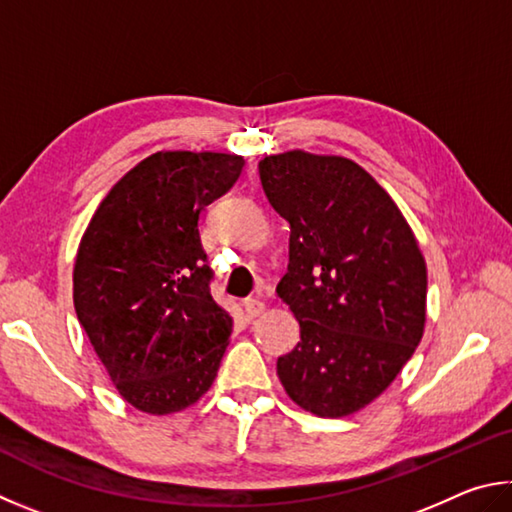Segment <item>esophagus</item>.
<instances>
[{
	"mask_svg": "<svg viewBox=\"0 0 512 512\" xmlns=\"http://www.w3.org/2000/svg\"><path fill=\"white\" fill-rule=\"evenodd\" d=\"M263 310H265V303L261 299H247L245 301V315H247V319L261 317Z\"/></svg>",
	"mask_w": 512,
	"mask_h": 512,
	"instance_id": "esophagus-1",
	"label": "esophagus"
}]
</instances>
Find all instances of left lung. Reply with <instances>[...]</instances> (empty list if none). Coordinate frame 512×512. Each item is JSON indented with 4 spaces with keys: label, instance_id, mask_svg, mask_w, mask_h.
<instances>
[{
    "label": "left lung",
    "instance_id": "1",
    "mask_svg": "<svg viewBox=\"0 0 512 512\" xmlns=\"http://www.w3.org/2000/svg\"><path fill=\"white\" fill-rule=\"evenodd\" d=\"M258 173L290 222V265L276 294L301 326L276 373L310 414H355L423 339L425 258L398 204L355 161L290 150L261 159Z\"/></svg>",
    "mask_w": 512,
    "mask_h": 512
}]
</instances>
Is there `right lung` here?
Wrapping results in <instances>:
<instances>
[{"label": "right lung", "mask_w": 512, "mask_h": 512, "mask_svg": "<svg viewBox=\"0 0 512 512\" xmlns=\"http://www.w3.org/2000/svg\"><path fill=\"white\" fill-rule=\"evenodd\" d=\"M242 166L229 152H155L110 188L80 238L78 321L116 391L143 414L195 405L218 375L233 319L211 297L197 220Z\"/></svg>", "instance_id": "right-lung-1"}]
</instances>
